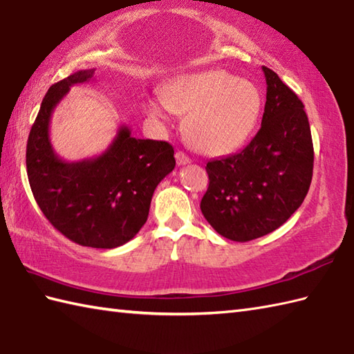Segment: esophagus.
I'll return each mask as SVG.
<instances>
[{"label": "esophagus", "instance_id": "1", "mask_svg": "<svg viewBox=\"0 0 354 354\" xmlns=\"http://www.w3.org/2000/svg\"><path fill=\"white\" fill-rule=\"evenodd\" d=\"M175 158H176L178 165H185V164H190V162H192L190 158L187 156L184 152H181V150H179V152H176Z\"/></svg>", "mask_w": 354, "mask_h": 354}]
</instances>
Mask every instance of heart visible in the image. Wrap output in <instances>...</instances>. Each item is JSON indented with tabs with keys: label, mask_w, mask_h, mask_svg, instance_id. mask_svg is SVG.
Returning <instances> with one entry per match:
<instances>
[{
	"label": "heart",
	"mask_w": 354,
	"mask_h": 354,
	"mask_svg": "<svg viewBox=\"0 0 354 354\" xmlns=\"http://www.w3.org/2000/svg\"><path fill=\"white\" fill-rule=\"evenodd\" d=\"M162 100L150 99V118L167 122L170 111L185 117L190 145L205 155H223L242 146L259 122L261 94L254 84L222 70L185 74L169 82Z\"/></svg>",
	"instance_id": "heart-1"
}]
</instances>
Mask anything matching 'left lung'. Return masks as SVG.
Masks as SVG:
<instances>
[{"label": "left lung", "mask_w": 354, "mask_h": 354, "mask_svg": "<svg viewBox=\"0 0 354 354\" xmlns=\"http://www.w3.org/2000/svg\"><path fill=\"white\" fill-rule=\"evenodd\" d=\"M266 104L261 127L239 153L207 162L201 209L234 242L272 232L303 204L312 183L313 142L304 104L277 73L263 66Z\"/></svg>", "instance_id": "8db88e82"}]
</instances>
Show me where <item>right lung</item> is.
I'll return each mask as SVG.
<instances>
[{"instance_id":"obj_1","label":"right lung","mask_w":354,"mask_h":354,"mask_svg":"<svg viewBox=\"0 0 354 354\" xmlns=\"http://www.w3.org/2000/svg\"><path fill=\"white\" fill-rule=\"evenodd\" d=\"M80 70L51 85L28 135L26 164L41 212L71 242L89 248L122 246L146 223L156 185L175 169L167 141L133 138L126 124L99 156L76 162L59 158L50 141V120L70 88L86 84Z\"/></svg>"}]
</instances>
